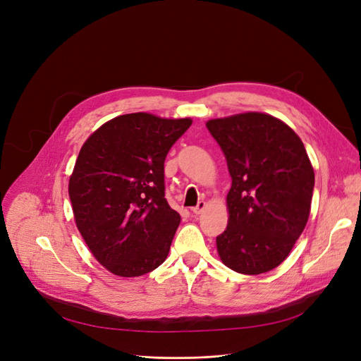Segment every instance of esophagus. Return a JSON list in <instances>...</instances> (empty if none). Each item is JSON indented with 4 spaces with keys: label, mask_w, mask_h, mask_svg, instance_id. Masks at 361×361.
<instances>
[{
    "label": "esophagus",
    "mask_w": 361,
    "mask_h": 361,
    "mask_svg": "<svg viewBox=\"0 0 361 361\" xmlns=\"http://www.w3.org/2000/svg\"><path fill=\"white\" fill-rule=\"evenodd\" d=\"M204 209H206V201L201 200V201H198V204H197L195 207H192V209H191V212H192L194 214H200V213L203 212Z\"/></svg>",
    "instance_id": "34e87169"
}]
</instances>
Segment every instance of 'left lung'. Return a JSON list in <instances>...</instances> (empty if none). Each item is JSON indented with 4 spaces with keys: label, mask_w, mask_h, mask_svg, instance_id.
Returning a JSON list of instances; mask_svg holds the SVG:
<instances>
[{
    "label": "left lung",
    "mask_w": 361,
    "mask_h": 361,
    "mask_svg": "<svg viewBox=\"0 0 361 361\" xmlns=\"http://www.w3.org/2000/svg\"><path fill=\"white\" fill-rule=\"evenodd\" d=\"M206 126L233 179L228 226L216 237L218 253L235 272H268L290 253L308 222L314 169L304 143L289 126L261 112Z\"/></svg>",
    "instance_id": "left-lung-1"
}]
</instances>
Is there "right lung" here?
I'll list each match as a JSON object with an SVG mask.
<instances>
[{"instance_id": "add662e5", "label": "right lung", "mask_w": 361, "mask_h": 361, "mask_svg": "<svg viewBox=\"0 0 361 361\" xmlns=\"http://www.w3.org/2000/svg\"><path fill=\"white\" fill-rule=\"evenodd\" d=\"M190 118L136 112L85 140L69 179L77 228L99 264L120 277L160 267L180 224L164 197V160Z\"/></svg>"}]
</instances>
